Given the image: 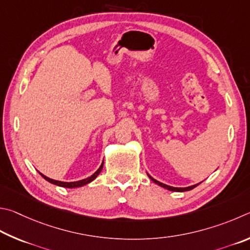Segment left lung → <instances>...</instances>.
Wrapping results in <instances>:
<instances>
[{"instance_id":"8db88e82","label":"left lung","mask_w":250,"mask_h":250,"mask_svg":"<svg viewBox=\"0 0 250 250\" xmlns=\"http://www.w3.org/2000/svg\"><path fill=\"white\" fill-rule=\"evenodd\" d=\"M148 177H149L152 181H154L156 185H158V186H160V187H163V188H165V189H167V190H169V191H174V192H185V191H190V190H192V189H194L195 187H198L200 183H196V185H194V186H191V187H187V188H174V187H170V186H167V185H165V183H161V182H159V181H157L156 179H154L152 177H150L149 174H148Z\"/></svg>"}]
</instances>
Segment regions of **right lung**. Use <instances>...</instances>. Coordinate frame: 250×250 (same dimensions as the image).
<instances>
[{
    "mask_svg": "<svg viewBox=\"0 0 250 250\" xmlns=\"http://www.w3.org/2000/svg\"><path fill=\"white\" fill-rule=\"evenodd\" d=\"M103 164H104V160H103V163H102V165L100 166V168L96 170V171L92 174L91 177H89V178H86V179H83V180H79V181H74V182H62V181H57V180H54V179H50V178H48V177H46V176H43L42 173H41V176L45 179V180H47L48 182H50V183H52V185H55V186H59V187H63V188H70V189H72V188H79V187H83V186H85V185H87V183H90V182H92L94 180V179L99 176L100 174V172H101V170L103 169Z\"/></svg>",
    "mask_w": 250,
    "mask_h": 250,
    "instance_id": "add662e5",
    "label": "right lung"
}]
</instances>
